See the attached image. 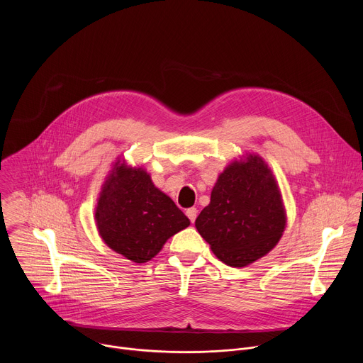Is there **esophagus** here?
Wrapping results in <instances>:
<instances>
[{"label":"esophagus","mask_w":363,"mask_h":363,"mask_svg":"<svg viewBox=\"0 0 363 363\" xmlns=\"http://www.w3.org/2000/svg\"><path fill=\"white\" fill-rule=\"evenodd\" d=\"M196 216H198V210H196V208H194V206H192V208H188V210H186V217L189 218V221H191V223H195Z\"/></svg>","instance_id":"esophagus-1"}]
</instances>
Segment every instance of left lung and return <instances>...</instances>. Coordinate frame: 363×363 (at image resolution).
Instances as JSON below:
<instances>
[{
	"label": "left lung",
	"instance_id": "1",
	"mask_svg": "<svg viewBox=\"0 0 363 363\" xmlns=\"http://www.w3.org/2000/svg\"><path fill=\"white\" fill-rule=\"evenodd\" d=\"M287 214L279 184L258 153H245L218 175L211 201L195 220L201 237L231 267H245L280 241Z\"/></svg>",
	"mask_w": 363,
	"mask_h": 363
}]
</instances>
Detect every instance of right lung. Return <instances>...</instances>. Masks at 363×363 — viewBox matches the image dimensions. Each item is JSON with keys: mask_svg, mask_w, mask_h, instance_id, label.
<instances>
[{"mask_svg": "<svg viewBox=\"0 0 363 363\" xmlns=\"http://www.w3.org/2000/svg\"><path fill=\"white\" fill-rule=\"evenodd\" d=\"M94 221L105 244L133 263L152 260L168 238L191 224L146 169L121 158L101 185Z\"/></svg>", "mask_w": 363, "mask_h": 363, "instance_id": "1", "label": "right lung"}]
</instances>
